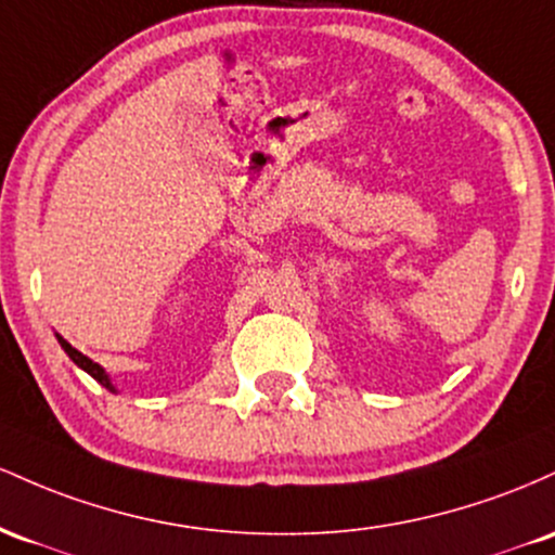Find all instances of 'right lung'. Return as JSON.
Listing matches in <instances>:
<instances>
[{"label":"right lung","mask_w":555,"mask_h":555,"mask_svg":"<svg viewBox=\"0 0 555 555\" xmlns=\"http://www.w3.org/2000/svg\"><path fill=\"white\" fill-rule=\"evenodd\" d=\"M57 340H60V346L65 348V353H67V357L73 359V364H78L80 370H83V372H89V375H91L93 379H96L99 385H104V388L112 390V393H117V388H115V385H112V379H109L107 372H104V366H99L96 361H91L89 357H83V353H80L78 348H73L70 344H67V340L62 338V335H57Z\"/></svg>","instance_id":"obj_1"}]
</instances>
